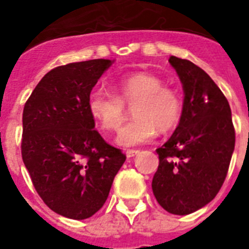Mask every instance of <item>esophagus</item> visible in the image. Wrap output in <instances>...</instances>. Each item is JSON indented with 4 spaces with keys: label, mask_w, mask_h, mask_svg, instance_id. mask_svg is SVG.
I'll return each mask as SVG.
<instances>
[{
    "label": "esophagus",
    "mask_w": 249,
    "mask_h": 249,
    "mask_svg": "<svg viewBox=\"0 0 249 249\" xmlns=\"http://www.w3.org/2000/svg\"><path fill=\"white\" fill-rule=\"evenodd\" d=\"M137 154H140L138 150H126V152H125L126 158H133V156H136Z\"/></svg>",
    "instance_id": "esophagus-1"
}]
</instances>
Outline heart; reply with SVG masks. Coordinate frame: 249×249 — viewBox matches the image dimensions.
Masks as SVG:
<instances>
[{"label": "heart", "instance_id": "heart-1", "mask_svg": "<svg viewBox=\"0 0 249 249\" xmlns=\"http://www.w3.org/2000/svg\"><path fill=\"white\" fill-rule=\"evenodd\" d=\"M116 94L95 89L89 94L88 108L94 120L107 132H117L126 119V106L133 107L134 120L121 129L117 143L137 146L151 141L158 133L169 132L179 123L183 99L179 91L164 85L159 76L138 72L120 77Z\"/></svg>", "mask_w": 249, "mask_h": 249}]
</instances>
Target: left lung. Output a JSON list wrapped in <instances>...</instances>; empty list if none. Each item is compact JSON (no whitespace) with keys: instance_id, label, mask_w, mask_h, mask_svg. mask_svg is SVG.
Wrapping results in <instances>:
<instances>
[{"instance_id":"8db88e82","label":"left lung","mask_w":249,"mask_h":249,"mask_svg":"<svg viewBox=\"0 0 249 249\" xmlns=\"http://www.w3.org/2000/svg\"><path fill=\"white\" fill-rule=\"evenodd\" d=\"M183 86V112L165 143L156 150L152 178L156 200L172 214H190L214 199L235 147L231 109L216 83L196 64L170 56Z\"/></svg>"}]
</instances>
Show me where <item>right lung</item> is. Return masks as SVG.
Listing matches in <instances>:
<instances>
[{"instance_id": "add662e5", "label": "right lung", "mask_w": 249, "mask_h": 249, "mask_svg": "<svg viewBox=\"0 0 249 249\" xmlns=\"http://www.w3.org/2000/svg\"><path fill=\"white\" fill-rule=\"evenodd\" d=\"M109 59L54 68L41 79L23 109L21 158L49 208L72 220L97 213L126 156L106 142L88 98Z\"/></svg>"}]
</instances>
